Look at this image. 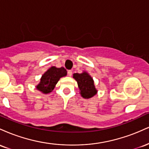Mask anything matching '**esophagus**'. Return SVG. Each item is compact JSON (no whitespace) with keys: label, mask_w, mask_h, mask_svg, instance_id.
Instances as JSON below:
<instances>
[{"label":"esophagus","mask_w":149,"mask_h":149,"mask_svg":"<svg viewBox=\"0 0 149 149\" xmlns=\"http://www.w3.org/2000/svg\"><path fill=\"white\" fill-rule=\"evenodd\" d=\"M67 74L69 76H72V71H71V70H69V71H67Z\"/></svg>","instance_id":"obj_1"}]
</instances>
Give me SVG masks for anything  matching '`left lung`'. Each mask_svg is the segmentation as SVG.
Masks as SVG:
<instances>
[{"mask_svg": "<svg viewBox=\"0 0 149 149\" xmlns=\"http://www.w3.org/2000/svg\"><path fill=\"white\" fill-rule=\"evenodd\" d=\"M73 78L78 83L82 97L88 99L96 95L97 90L94 85L93 79L88 73H74Z\"/></svg>", "mask_w": 149, "mask_h": 149, "instance_id": "1", "label": "left lung"}]
</instances>
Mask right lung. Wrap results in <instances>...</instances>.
Returning <instances> with one entry per match:
<instances>
[{"instance_id":"1","label":"right lung","mask_w":149,"mask_h":149,"mask_svg":"<svg viewBox=\"0 0 149 149\" xmlns=\"http://www.w3.org/2000/svg\"><path fill=\"white\" fill-rule=\"evenodd\" d=\"M66 73L67 71L64 67L56 68L52 66L42 75L40 83L37 85L36 88L43 93H49L54 88L60 78L66 76Z\"/></svg>"}]
</instances>
